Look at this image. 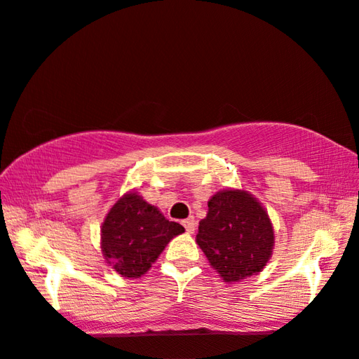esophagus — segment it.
Instances as JSON below:
<instances>
[{
    "label": "esophagus",
    "instance_id": "obj_1",
    "mask_svg": "<svg viewBox=\"0 0 359 359\" xmlns=\"http://www.w3.org/2000/svg\"><path fill=\"white\" fill-rule=\"evenodd\" d=\"M183 226L186 227L187 233H194V231H196V219H194V216H189V218L184 219Z\"/></svg>",
    "mask_w": 359,
    "mask_h": 359
}]
</instances>
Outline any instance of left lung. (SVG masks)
Instances as JSON below:
<instances>
[{
    "mask_svg": "<svg viewBox=\"0 0 359 359\" xmlns=\"http://www.w3.org/2000/svg\"><path fill=\"white\" fill-rule=\"evenodd\" d=\"M210 266L227 283L257 275L272 257L275 235L267 210L245 189L211 196L196 237Z\"/></svg>",
    "mask_w": 359,
    "mask_h": 359,
    "instance_id": "left-lung-1",
    "label": "left lung"
}]
</instances>
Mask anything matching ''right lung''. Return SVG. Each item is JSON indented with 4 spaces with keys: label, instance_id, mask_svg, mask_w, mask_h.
<instances>
[{
    "label": "right lung",
    "instance_id": "right-lung-1",
    "mask_svg": "<svg viewBox=\"0 0 359 359\" xmlns=\"http://www.w3.org/2000/svg\"><path fill=\"white\" fill-rule=\"evenodd\" d=\"M184 227L168 221L157 207L137 191L122 196L109 208L102 224L103 257L126 278H140L152 267L161 252Z\"/></svg>",
    "mask_w": 359,
    "mask_h": 359
}]
</instances>
